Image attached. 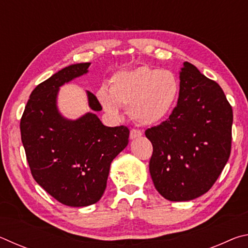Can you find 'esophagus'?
<instances>
[{
	"instance_id": "obj_1",
	"label": "esophagus",
	"mask_w": 248,
	"mask_h": 248,
	"mask_svg": "<svg viewBox=\"0 0 248 248\" xmlns=\"http://www.w3.org/2000/svg\"><path fill=\"white\" fill-rule=\"evenodd\" d=\"M142 136V131L138 129H132L131 131H130V139L133 140V139H137V138H140Z\"/></svg>"
}]
</instances>
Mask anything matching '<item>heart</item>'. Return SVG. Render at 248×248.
<instances>
[{"label":"heart","instance_id":"1","mask_svg":"<svg viewBox=\"0 0 248 248\" xmlns=\"http://www.w3.org/2000/svg\"><path fill=\"white\" fill-rule=\"evenodd\" d=\"M97 98L112 118L120 107L130 109L133 119L144 125L157 124L173 112L179 96V82L169 70L151 66L121 71L110 79L109 91L100 87Z\"/></svg>","mask_w":248,"mask_h":248}]
</instances>
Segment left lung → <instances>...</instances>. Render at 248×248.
<instances>
[{
  "label": "left lung",
  "instance_id": "obj_1",
  "mask_svg": "<svg viewBox=\"0 0 248 248\" xmlns=\"http://www.w3.org/2000/svg\"><path fill=\"white\" fill-rule=\"evenodd\" d=\"M179 81L177 106L145 136L156 190L170 201H189L213 186L228 162L233 111L219 84L194 64L185 62Z\"/></svg>",
  "mask_w": 248,
  "mask_h": 248
}]
</instances>
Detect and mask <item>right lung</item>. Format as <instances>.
<instances>
[{
    "label": "right lung",
    "instance_id": "obj_1",
    "mask_svg": "<svg viewBox=\"0 0 248 248\" xmlns=\"http://www.w3.org/2000/svg\"><path fill=\"white\" fill-rule=\"evenodd\" d=\"M91 63L71 64L31 92L20 120V134L31 175L59 202L87 207L102 198L110 164L129 142L124 125L106 127L95 114L102 106L87 91L89 111L69 119L59 111V90L89 72Z\"/></svg>",
    "mask_w": 248,
    "mask_h": 248
}]
</instances>
